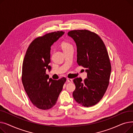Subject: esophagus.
Instances as JSON below:
<instances>
[{"instance_id": "1", "label": "esophagus", "mask_w": 133, "mask_h": 133, "mask_svg": "<svg viewBox=\"0 0 133 133\" xmlns=\"http://www.w3.org/2000/svg\"><path fill=\"white\" fill-rule=\"evenodd\" d=\"M67 80L68 82H73V79H72L67 78Z\"/></svg>"}]
</instances>
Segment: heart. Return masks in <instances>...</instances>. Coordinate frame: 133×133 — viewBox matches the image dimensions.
I'll return each instance as SVG.
<instances>
[{"label": "heart", "instance_id": "b5f03b06", "mask_svg": "<svg viewBox=\"0 0 133 133\" xmlns=\"http://www.w3.org/2000/svg\"><path fill=\"white\" fill-rule=\"evenodd\" d=\"M61 47L63 51H65L67 50L68 48H70L72 47V45L68 41H62L61 44Z\"/></svg>", "mask_w": 133, "mask_h": 133}]
</instances>
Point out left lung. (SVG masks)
Segmentation results:
<instances>
[{"label":"left lung","instance_id":"1","mask_svg":"<svg viewBox=\"0 0 133 133\" xmlns=\"http://www.w3.org/2000/svg\"><path fill=\"white\" fill-rule=\"evenodd\" d=\"M77 46V62L86 68L87 78L73 80L74 100L84 107L95 105L103 97L109 83L111 64L103 41L96 33L87 30L68 32Z\"/></svg>","mask_w":133,"mask_h":133}]
</instances>
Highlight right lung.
Returning <instances> with one entry per match:
<instances>
[{"label": "right lung", "mask_w": 133, "mask_h": 133, "mask_svg": "<svg viewBox=\"0 0 133 133\" xmlns=\"http://www.w3.org/2000/svg\"><path fill=\"white\" fill-rule=\"evenodd\" d=\"M65 33L57 31L33 40L23 61L22 80L26 94L34 106L42 110L52 108L57 103L66 78L49 79L46 69L51 70V46Z\"/></svg>", "instance_id": "add662e5"}]
</instances>
